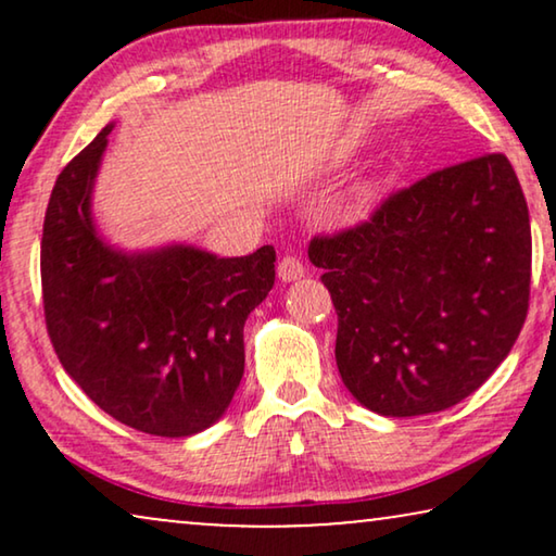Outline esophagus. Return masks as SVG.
I'll list each match as a JSON object with an SVG mask.
<instances>
[{"label":"esophagus","mask_w":556,"mask_h":556,"mask_svg":"<svg viewBox=\"0 0 556 556\" xmlns=\"http://www.w3.org/2000/svg\"><path fill=\"white\" fill-rule=\"evenodd\" d=\"M303 270H306V268H303V263L295 255H283V257H280L278 278L286 280V283H291V280H299L303 276Z\"/></svg>","instance_id":"obj_1"}]
</instances>
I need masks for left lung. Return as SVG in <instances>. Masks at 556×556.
Here are the masks:
<instances>
[{
	"instance_id": "left-lung-1",
	"label": "left lung",
	"mask_w": 556,
	"mask_h": 556,
	"mask_svg": "<svg viewBox=\"0 0 556 556\" xmlns=\"http://www.w3.org/2000/svg\"><path fill=\"white\" fill-rule=\"evenodd\" d=\"M308 257L339 316V375L371 413L458 405L527 321L529 207L504 154L397 189L364 223L316 235Z\"/></svg>"
}]
</instances>
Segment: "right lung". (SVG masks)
<instances>
[{
    "label": "right lung",
    "instance_id": "obj_1",
    "mask_svg": "<svg viewBox=\"0 0 556 556\" xmlns=\"http://www.w3.org/2000/svg\"><path fill=\"white\" fill-rule=\"evenodd\" d=\"M113 124L52 187L42 225L45 324L63 369L103 413L162 438L217 422L245 369L242 326L276 283V250L217 257L121 253L96 235L90 192Z\"/></svg>",
    "mask_w": 556,
    "mask_h": 556
}]
</instances>
